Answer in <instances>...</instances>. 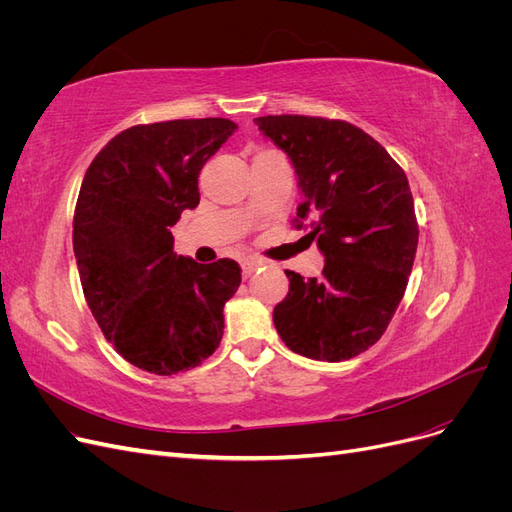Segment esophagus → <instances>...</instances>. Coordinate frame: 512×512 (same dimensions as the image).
<instances>
[{
    "mask_svg": "<svg viewBox=\"0 0 512 512\" xmlns=\"http://www.w3.org/2000/svg\"><path fill=\"white\" fill-rule=\"evenodd\" d=\"M243 277H250L254 271H258L260 267H265V262L258 260V258H250V260H243Z\"/></svg>",
    "mask_w": 512,
    "mask_h": 512,
    "instance_id": "obj_1",
    "label": "esophagus"
}]
</instances>
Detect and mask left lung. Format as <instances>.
<instances>
[{
    "mask_svg": "<svg viewBox=\"0 0 512 512\" xmlns=\"http://www.w3.org/2000/svg\"><path fill=\"white\" fill-rule=\"evenodd\" d=\"M286 151L303 203L294 228L324 254L320 277L286 271L273 309L282 342L314 361L339 363L374 346L404 299L418 245L408 177L367 132L342 119L256 117ZM308 224L305 225L304 222Z\"/></svg>",
    "mask_w": 512,
    "mask_h": 512,
    "instance_id": "8db88e82",
    "label": "left lung"
}]
</instances>
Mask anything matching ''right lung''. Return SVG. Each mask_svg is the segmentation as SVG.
<instances>
[{"label": "right lung", "instance_id": "add662e5", "mask_svg": "<svg viewBox=\"0 0 512 512\" xmlns=\"http://www.w3.org/2000/svg\"><path fill=\"white\" fill-rule=\"evenodd\" d=\"M235 130L222 117L132 126L85 173L72 230L85 299L108 342L149 374L188 371L222 342L241 267L177 256L170 228L198 207L200 168Z\"/></svg>", "mask_w": 512, "mask_h": 512}]
</instances>
